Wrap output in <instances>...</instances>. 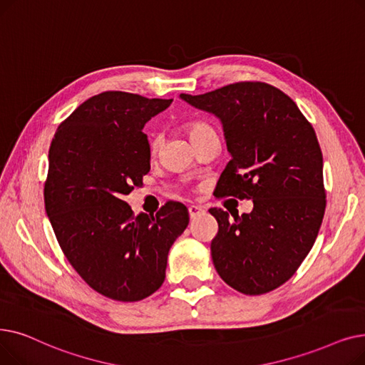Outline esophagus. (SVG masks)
Returning <instances> with one entry per match:
<instances>
[{
    "label": "esophagus",
    "mask_w": 365,
    "mask_h": 365,
    "mask_svg": "<svg viewBox=\"0 0 365 365\" xmlns=\"http://www.w3.org/2000/svg\"><path fill=\"white\" fill-rule=\"evenodd\" d=\"M205 212V210L202 206H196V205H192V206H188V214H190V218H196V217H199L200 214H203Z\"/></svg>",
    "instance_id": "34e87169"
}]
</instances>
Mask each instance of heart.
Returning a JSON list of instances; mask_svg holds the SVG:
<instances>
[{
    "instance_id": "1",
    "label": "heart",
    "mask_w": 365,
    "mask_h": 365,
    "mask_svg": "<svg viewBox=\"0 0 365 365\" xmlns=\"http://www.w3.org/2000/svg\"><path fill=\"white\" fill-rule=\"evenodd\" d=\"M187 135L190 138V141L195 144H197L199 141H203L206 140V138H211V136H217L215 135V130L205 123V121H193V123L187 125ZM160 147V138L159 136H154L151 140V144H150V148H151V153L155 154L158 153Z\"/></svg>"
}]
</instances>
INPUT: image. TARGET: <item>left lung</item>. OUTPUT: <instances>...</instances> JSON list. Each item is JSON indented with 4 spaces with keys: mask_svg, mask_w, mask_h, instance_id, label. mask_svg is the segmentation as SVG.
Returning a JSON list of instances; mask_svg holds the SVG:
<instances>
[{
    "mask_svg": "<svg viewBox=\"0 0 365 365\" xmlns=\"http://www.w3.org/2000/svg\"><path fill=\"white\" fill-rule=\"evenodd\" d=\"M222 126L232 160L218 196L252 199L250 214L211 207V244L221 279L248 296L269 292L296 273L315 244L325 212L322 153L314 128L289 96L266 83H236L185 95Z\"/></svg>",
    "mask_w": 365,
    "mask_h": 365,
    "instance_id": "1",
    "label": "left lung"
}]
</instances>
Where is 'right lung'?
<instances>
[{
	"label": "right lung",
	"instance_id": "right-lung-1",
	"mask_svg": "<svg viewBox=\"0 0 365 365\" xmlns=\"http://www.w3.org/2000/svg\"><path fill=\"white\" fill-rule=\"evenodd\" d=\"M172 99L126 92L92 96L58 128L48 150L44 205L59 247L89 287L143 300L163 281L168 254L188 225L182 203L133 215L123 200L150 172L143 129Z\"/></svg>",
	"mask_w": 365,
	"mask_h": 365
}]
</instances>
